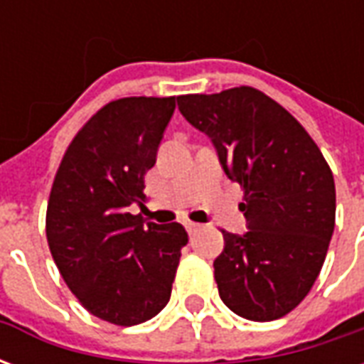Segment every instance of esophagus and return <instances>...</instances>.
Returning <instances> with one entry per match:
<instances>
[{
    "label": "esophagus",
    "instance_id": "1",
    "mask_svg": "<svg viewBox=\"0 0 364 364\" xmlns=\"http://www.w3.org/2000/svg\"><path fill=\"white\" fill-rule=\"evenodd\" d=\"M185 228H187L189 234H195L198 230V224H195V222H185Z\"/></svg>",
    "mask_w": 364,
    "mask_h": 364
}]
</instances>
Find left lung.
Masks as SVG:
<instances>
[{
	"instance_id": "obj_1",
	"label": "left lung",
	"mask_w": 364,
	"mask_h": 364,
	"mask_svg": "<svg viewBox=\"0 0 364 364\" xmlns=\"http://www.w3.org/2000/svg\"><path fill=\"white\" fill-rule=\"evenodd\" d=\"M224 173L244 187L247 232H224L214 279L224 304L252 321L294 310L320 274L336 226V183L310 134L253 87L177 97Z\"/></svg>"
}]
</instances>
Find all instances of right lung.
I'll return each mask as SVG.
<instances>
[{
    "instance_id": "add662e5",
    "label": "right lung",
    "mask_w": 364,
    "mask_h": 364,
    "mask_svg": "<svg viewBox=\"0 0 364 364\" xmlns=\"http://www.w3.org/2000/svg\"><path fill=\"white\" fill-rule=\"evenodd\" d=\"M175 111V97H124L105 105L77 132L54 179L46 237L68 289L97 318L136 326L171 296L181 247L179 222L156 224L142 205L144 175Z\"/></svg>"
}]
</instances>
